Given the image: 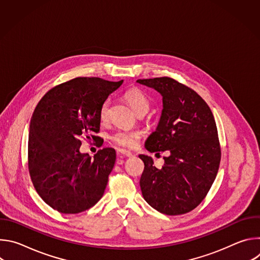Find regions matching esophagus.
<instances>
[{"label": "esophagus", "instance_id": "esophagus-1", "mask_svg": "<svg viewBox=\"0 0 260 260\" xmlns=\"http://www.w3.org/2000/svg\"><path fill=\"white\" fill-rule=\"evenodd\" d=\"M117 153H118L119 155H122V156H125V157H132V156H134V154H133L132 152L126 151V150H123V149H119V150L117 151Z\"/></svg>", "mask_w": 260, "mask_h": 260}]
</instances>
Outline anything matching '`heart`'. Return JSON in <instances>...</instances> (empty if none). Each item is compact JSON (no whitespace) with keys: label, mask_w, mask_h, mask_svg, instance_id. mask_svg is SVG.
<instances>
[{"label":"heart","mask_w":260,"mask_h":260,"mask_svg":"<svg viewBox=\"0 0 260 260\" xmlns=\"http://www.w3.org/2000/svg\"><path fill=\"white\" fill-rule=\"evenodd\" d=\"M125 100L131 105V107L135 110L138 114L141 111H148L149 109V101L143 91L138 88H131L124 94ZM109 109H110V100H106L100 111V118L105 121L109 117ZM142 134L138 131H126V129H118L111 135L112 140L116 145L126 148V149H134L140 142Z\"/></svg>","instance_id":"1"}]
</instances>
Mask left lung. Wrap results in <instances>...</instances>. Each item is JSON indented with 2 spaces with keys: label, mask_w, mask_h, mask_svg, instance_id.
<instances>
[{
  "label": "left lung",
  "mask_w": 260,
  "mask_h": 260,
  "mask_svg": "<svg viewBox=\"0 0 260 260\" xmlns=\"http://www.w3.org/2000/svg\"><path fill=\"white\" fill-rule=\"evenodd\" d=\"M162 96L158 125L145 142L149 152L170 151L161 169L152 157L140 154L144 172L140 179L143 198L167 215H181L197 208L216 178L221 151L213 113L191 88L160 77L139 79ZM158 154V153H156Z\"/></svg>",
  "instance_id": "left-lung-1"
}]
</instances>
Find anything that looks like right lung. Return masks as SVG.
Wrapping results in <instances>:
<instances>
[{
    "label": "right lung",
    "instance_id": "1",
    "mask_svg": "<svg viewBox=\"0 0 260 260\" xmlns=\"http://www.w3.org/2000/svg\"><path fill=\"white\" fill-rule=\"evenodd\" d=\"M123 80L79 77L50 89L37 105L29 123L28 171L37 192L52 209L77 214L103 197L116 152L103 148L91 158L79 151L81 137L95 140L100 111Z\"/></svg>",
    "mask_w": 260,
    "mask_h": 260
}]
</instances>
